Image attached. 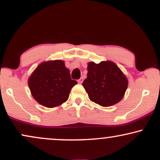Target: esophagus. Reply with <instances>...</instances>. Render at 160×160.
Wrapping results in <instances>:
<instances>
[{
    "label": "esophagus",
    "instance_id": "esophagus-1",
    "mask_svg": "<svg viewBox=\"0 0 160 160\" xmlns=\"http://www.w3.org/2000/svg\"><path fill=\"white\" fill-rule=\"evenodd\" d=\"M82 81H83V78H80L79 79V80H78V82H79V83H82Z\"/></svg>",
    "mask_w": 160,
    "mask_h": 160
}]
</instances>
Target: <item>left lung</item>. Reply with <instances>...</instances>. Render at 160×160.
Here are the masks:
<instances>
[{
    "mask_svg": "<svg viewBox=\"0 0 160 160\" xmlns=\"http://www.w3.org/2000/svg\"><path fill=\"white\" fill-rule=\"evenodd\" d=\"M87 69V78L82 86L92 102L102 107L120 102L128 87V80L116 64L92 62L88 63Z\"/></svg>",
    "mask_w": 160,
    "mask_h": 160,
    "instance_id": "left-lung-1",
    "label": "left lung"
}]
</instances>
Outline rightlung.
Returning <instances> with one entry per match:
<instances>
[{"label":"right lung","instance_id":"1","mask_svg":"<svg viewBox=\"0 0 160 160\" xmlns=\"http://www.w3.org/2000/svg\"><path fill=\"white\" fill-rule=\"evenodd\" d=\"M77 83L62 60L43 62L28 80L33 97L47 108H55L66 102L71 88Z\"/></svg>","mask_w":160,"mask_h":160}]
</instances>
